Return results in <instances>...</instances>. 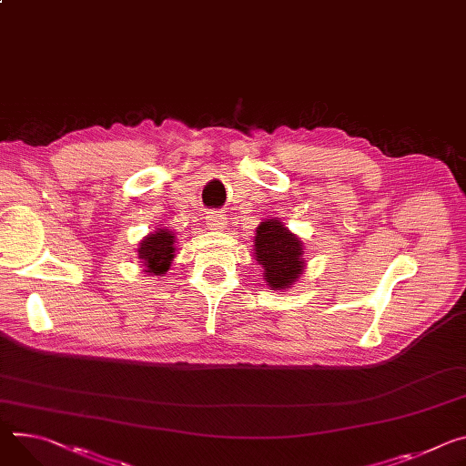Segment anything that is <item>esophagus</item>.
<instances>
[{
    "instance_id": "1",
    "label": "esophagus",
    "mask_w": 466,
    "mask_h": 466,
    "mask_svg": "<svg viewBox=\"0 0 466 466\" xmlns=\"http://www.w3.org/2000/svg\"><path fill=\"white\" fill-rule=\"evenodd\" d=\"M206 225L209 230H223L227 225V218L223 214H219V211H208Z\"/></svg>"
}]
</instances>
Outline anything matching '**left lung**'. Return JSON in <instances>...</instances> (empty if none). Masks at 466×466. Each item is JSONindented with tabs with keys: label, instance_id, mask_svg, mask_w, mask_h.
<instances>
[{
	"label": "left lung",
	"instance_id": "8db88e82",
	"mask_svg": "<svg viewBox=\"0 0 466 466\" xmlns=\"http://www.w3.org/2000/svg\"><path fill=\"white\" fill-rule=\"evenodd\" d=\"M303 243L279 219H268L257 228L255 257L264 268L271 289H286L305 269Z\"/></svg>",
	"mask_w": 466,
	"mask_h": 466
}]
</instances>
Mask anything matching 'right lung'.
<instances>
[{
  "label": "right lung",
  "mask_w": 466,
  "mask_h": 466,
  "mask_svg": "<svg viewBox=\"0 0 466 466\" xmlns=\"http://www.w3.org/2000/svg\"><path fill=\"white\" fill-rule=\"evenodd\" d=\"M175 234L168 232L167 228H157L154 234H148L139 243V258L145 266V273L148 275H159L163 277L175 258Z\"/></svg>",
  "instance_id": "1"
}]
</instances>
